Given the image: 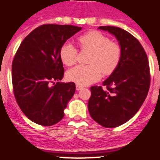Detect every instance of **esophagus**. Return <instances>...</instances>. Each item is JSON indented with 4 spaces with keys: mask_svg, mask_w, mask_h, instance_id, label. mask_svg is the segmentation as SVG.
<instances>
[{
    "mask_svg": "<svg viewBox=\"0 0 160 160\" xmlns=\"http://www.w3.org/2000/svg\"><path fill=\"white\" fill-rule=\"evenodd\" d=\"M83 89V86L82 85H76V90H80Z\"/></svg>",
    "mask_w": 160,
    "mask_h": 160,
    "instance_id": "1",
    "label": "esophagus"
}]
</instances>
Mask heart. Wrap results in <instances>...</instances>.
<instances>
[{"mask_svg": "<svg viewBox=\"0 0 160 160\" xmlns=\"http://www.w3.org/2000/svg\"><path fill=\"white\" fill-rule=\"evenodd\" d=\"M82 51H90L87 62L90 65H76L66 73L68 80L76 85H86L100 79L104 75L111 74L121 59V47L119 44L98 31H90L77 40ZM60 60L70 66L76 62L77 49L70 42L63 44L60 50Z\"/></svg>", "mask_w": 160, "mask_h": 160, "instance_id": "b5f03b06", "label": "heart"}]
</instances>
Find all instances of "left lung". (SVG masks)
Segmentation results:
<instances>
[{
  "mask_svg": "<svg viewBox=\"0 0 160 160\" xmlns=\"http://www.w3.org/2000/svg\"><path fill=\"white\" fill-rule=\"evenodd\" d=\"M115 36L121 47V59L101 86L90 88L88 102L90 116L105 128L126 123L143 105L150 85L149 60L143 46L128 31L115 26H100Z\"/></svg>",
  "mask_w": 160,
  "mask_h": 160,
  "instance_id": "1",
  "label": "left lung"
}]
</instances>
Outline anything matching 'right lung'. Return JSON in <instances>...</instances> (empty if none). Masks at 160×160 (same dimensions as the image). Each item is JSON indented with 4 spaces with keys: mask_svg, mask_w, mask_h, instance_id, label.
<instances>
[{
    "mask_svg": "<svg viewBox=\"0 0 160 160\" xmlns=\"http://www.w3.org/2000/svg\"><path fill=\"white\" fill-rule=\"evenodd\" d=\"M81 29L70 25H42L19 46L12 61L13 91L19 107L31 121L51 126L63 119L75 84L59 82L64 76L60 50ZM55 80L58 82L54 83Z\"/></svg>",
    "mask_w": 160,
    "mask_h": 160,
    "instance_id": "right-lung-1",
    "label": "right lung"
}]
</instances>
